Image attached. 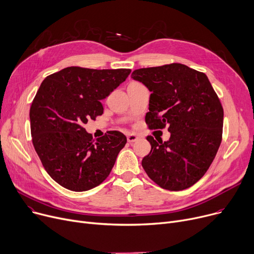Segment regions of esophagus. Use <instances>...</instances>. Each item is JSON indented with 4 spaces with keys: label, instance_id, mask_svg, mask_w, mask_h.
Listing matches in <instances>:
<instances>
[{
    "label": "esophagus",
    "instance_id": "obj_1",
    "mask_svg": "<svg viewBox=\"0 0 254 254\" xmlns=\"http://www.w3.org/2000/svg\"><path fill=\"white\" fill-rule=\"evenodd\" d=\"M137 139H138V136L136 135V134H134V133H129L128 135H127L128 142H134V141H136Z\"/></svg>",
    "mask_w": 254,
    "mask_h": 254
}]
</instances>
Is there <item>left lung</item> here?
<instances>
[{"label": "left lung", "mask_w": 254, "mask_h": 254, "mask_svg": "<svg viewBox=\"0 0 254 254\" xmlns=\"http://www.w3.org/2000/svg\"><path fill=\"white\" fill-rule=\"evenodd\" d=\"M131 78L152 92L145 122L168 126V141L147 136L152 150L141 165L162 189L183 190L203 177L222 138L223 109L204 72L182 64L135 69Z\"/></svg>", "instance_id": "1"}]
</instances>
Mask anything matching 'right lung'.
Here are the masks:
<instances>
[{"label":"right lung","instance_id":"right-lung-1","mask_svg":"<svg viewBox=\"0 0 254 254\" xmlns=\"http://www.w3.org/2000/svg\"><path fill=\"white\" fill-rule=\"evenodd\" d=\"M130 72L68 66L42 82L29 110L33 144L45 170L62 187L84 191L110 175L126 136L109 131L93 139L84 125L103 114L100 100Z\"/></svg>","mask_w":254,"mask_h":254}]
</instances>
